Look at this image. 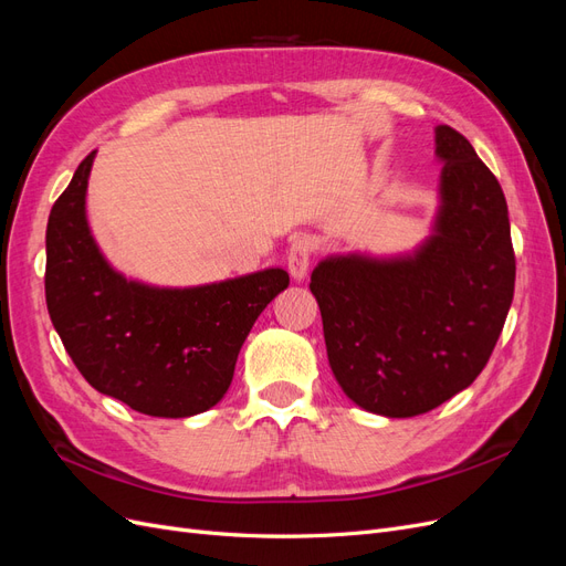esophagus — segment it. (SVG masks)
<instances>
[{
	"label": "esophagus",
	"mask_w": 566,
	"mask_h": 566,
	"mask_svg": "<svg viewBox=\"0 0 566 566\" xmlns=\"http://www.w3.org/2000/svg\"><path fill=\"white\" fill-rule=\"evenodd\" d=\"M314 250H316L314 238H310V235L293 238V243H290V250H287V269H290V273H293V279L302 281L306 276Z\"/></svg>",
	"instance_id": "34e87169"
}]
</instances>
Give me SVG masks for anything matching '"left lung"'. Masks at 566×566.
Wrapping results in <instances>:
<instances>
[{
  "label": "left lung",
  "instance_id": "8db88e82",
  "mask_svg": "<svg viewBox=\"0 0 566 566\" xmlns=\"http://www.w3.org/2000/svg\"><path fill=\"white\" fill-rule=\"evenodd\" d=\"M441 210L399 260L331 256L312 293L335 380L370 413L413 418L470 387L489 364L515 295V250L499 179L472 144L437 127Z\"/></svg>",
  "mask_w": 566,
  "mask_h": 566
}]
</instances>
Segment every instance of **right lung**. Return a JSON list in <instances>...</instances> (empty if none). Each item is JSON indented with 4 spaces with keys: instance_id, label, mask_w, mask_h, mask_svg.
<instances>
[{
    "instance_id": "right-lung-1",
    "label": "right lung",
    "mask_w": 566,
    "mask_h": 566,
    "mask_svg": "<svg viewBox=\"0 0 566 566\" xmlns=\"http://www.w3.org/2000/svg\"><path fill=\"white\" fill-rule=\"evenodd\" d=\"M92 163L94 153L49 214L51 323L82 378L106 397L153 418L202 413L227 394L250 328L290 276L264 269L184 290L119 276L98 252L84 214Z\"/></svg>"
}]
</instances>
